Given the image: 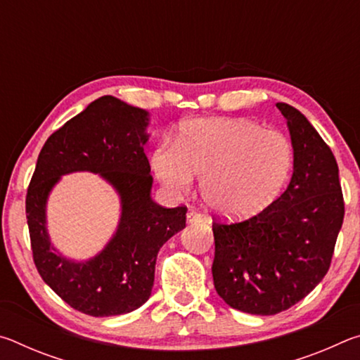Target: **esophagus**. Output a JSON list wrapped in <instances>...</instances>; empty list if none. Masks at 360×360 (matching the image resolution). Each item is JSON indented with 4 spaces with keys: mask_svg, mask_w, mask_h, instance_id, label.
<instances>
[{
    "mask_svg": "<svg viewBox=\"0 0 360 360\" xmlns=\"http://www.w3.org/2000/svg\"><path fill=\"white\" fill-rule=\"evenodd\" d=\"M187 221L191 224H197V222L202 221V214H200V212H197V211H188L187 212Z\"/></svg>",
    "mask_w": 360,
    "mask_h": 360,
    "instance_id": "esophagus-1",
    "label": "esophagus"
}]
</instances>
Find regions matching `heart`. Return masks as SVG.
<instances>
[{"label": "heart", "instance_id": "b5f03b06", "mask_svg": "<svg viewBox=\"0 0 360 360\" xmlns=\"http://www.w3.org/2000/svg\"><path fill=\"white\" fill-rule=\"evenodd\" d=\"M158 181L174 195L200 188L206 205L230 219L265 210L288 182L294 148L278 130H264L248 119H200L188 122L174 144L152 152Z\"/></svg>", "mask_w": 360, "mask_h": 360}]
</instances>
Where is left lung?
Masks as SVG:
<instances>
[{
	"mask_svg": "<svg viewBox=\"0 0 360 360\" xmlns=\"http://www.w3.org/2000/svg\"><path fill=\"white\" fill-rule=\"evenodd\" d=\"M294 174L259 214L238 222L212 217L217 294L249 314L281 313L307 297L330 268L345 217L338 165L307 117L285 103Z\"/></svg>",
	"mask_w": 360,
	"mask_h": 360,
	"instance_id": "8db88e82",
	"label": "left lung"
}]
</instances>
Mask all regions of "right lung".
I'll return each mask as SVG.
<instances>
[{
  "instance_id": "obj_1",
  "label": "right lung",
  "mask_w": 360,
  "mask_h": 360,
  "mask_svg": "<svg viewBox=\"0 0 360 360\" xmlns=\"http://www.w3.org/2000/svg\"><path fill=\"white\" fill-rule=\"evenodd\" d=\"M146 125L143 109L101 96L49 136L30 181L25 211L36 270L84 314H125L148 302L158 249L186 227L187 206L163 208L150 198ZM72 171L100 172L122 198L118 233L105 252L82 264L58 256L45 233L46 195L60 175Z\"/></svg>"
}]
</instances>
